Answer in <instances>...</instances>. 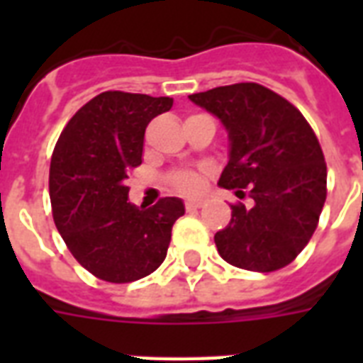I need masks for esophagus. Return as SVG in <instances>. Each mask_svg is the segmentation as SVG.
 I'll list each match as a JSON object with an SVG mask.
<instances>
[{
	"label": "esophagus",
	"instance_id": "34e87169",
	"mask_svg": "<svg viewBox=\"0 0 363 363\" xmlns=\"http://www.w3.org/2000/svg\"><path fill=\"white\" fill-rule=\"evenodd\" d=\"M184 205H186V211H196L203 207V199H188Z\"/></svg>",
	"mask_w": 363,
	"mask_h": 363
}]
</instances>
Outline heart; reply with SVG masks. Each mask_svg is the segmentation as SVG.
<instances>
[{
  "label": "heart",
  "mask_w": 363,
  "mask_h": 363,
  "mask_svg": "<svg viewBox=\"0 0 363 363\" xmlns=\"http://www.w3.org/2000/svg\"><path fill=\"white\" fill-rule=\"evenodd\" d=\"M201 177L196 171H177L171 175V186L182 194H198L201 190Z\"/></svg>",
  "instance_id": "obj_1"
}]
</instances>
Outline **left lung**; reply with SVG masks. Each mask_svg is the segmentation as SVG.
I'll return each instance as SVG.
<instances>
[{"instance_id":"left-lung-1","label":"left lung","mask_w":363,"mask_h":363,"mask_svg":"<svg viewBox=\"0 0 363 363\" xmlns=\"http://www.w3.org/2000/svg\"><path fill=\"white\" fill-rule=\"evenodd\" d=\"M226 128L230 160L222 188L245 196L232 220L216 232L228 264L269 273L296 259L313 238L326 201V162L320 143L290 101L256 82H239L188 96Z\"/></svg>"}]
</instances>
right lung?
I'll return each mask as SVG.
<instances>
[{
  "mask_svg": "<svg viewBox=\"0 0 363 363\" xmlns=\"http://www.w3.org/2000/svg\"><path fill=\"white\" fill-rule=\"evenodd\" d=\"M171 98L111 90L90 99L62 131L50 162L54 224L79 264L107 282H133L162 265L179 198L130 203L128 175L141 164L145 130Z\"/></svg>",
  "mask_w": 363,
  "mask_h": 363,
  "instance_id": "obj_1",
  "label": "right lung"
}]
</instances>
